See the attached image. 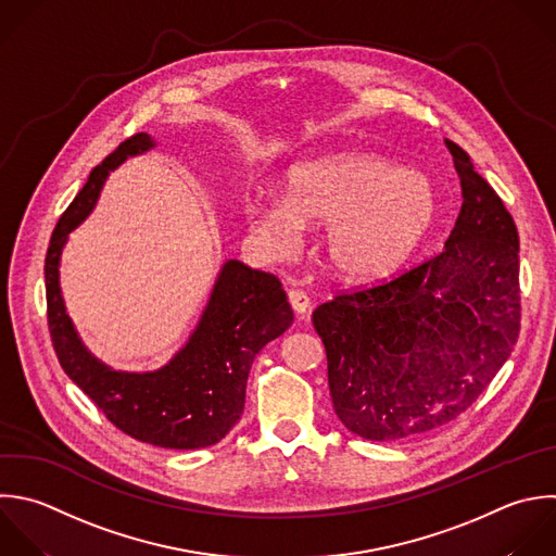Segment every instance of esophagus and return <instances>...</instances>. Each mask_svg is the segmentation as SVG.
<instances>
[{"label": "esophagus", "instance_id": "esophagus-1", "mask_svg": "<svg viewBox=\"0 0 556 556\" xmlns=\"http://www.w3.org/2000/svg\"><path fill=\"white\" fill-rule=\"evenodd\" d=\"M289 304L298 315H306L311 308V298L302 289H291L289 291Z\"/></svg>", "mask_w": 556, "mask_h": 556}]
</instances>
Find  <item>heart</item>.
Returning <instances> with one entry per match:
<instances>
[{
	"label": "heart",
	"mask_w": 556,
	"mask_h": 556,
	"mask_svg": "<svg viewBox=\"0 0 556 556\" xmlns=\"http://www.w3.org/2000/svg\"><path fill=\"white\" fill-rule=\"evenodd\" d=\"M437 191L419 174L374 154H334L289 172L287 195L254 193L245 215L258 245L289 256L306 224H325L324 254L350 282L391 274L421 243L437 217Z\"/></svg>",
	"instance_id": "obj_1"
}]
</instances>
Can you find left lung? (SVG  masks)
Here are the masks:
<instances>
[{
  "instance_id": "left-lung-1",
  "label": "left lung",
  "mask_w": 556,
  "mask_h": 556,
  "mask_svg": "<svg viewBox=\"0 0 556 556\" xmlns=\"http://www.w3.org/2000/svg\"><path fill=\"white\" fill-rule=\"evenodd\" d=\"M445 146L463 191L445 248L313 311L334 413L369 441H400L456 419L519 337L515 222L467 152Z\"/></svg>"
}]
</instances>
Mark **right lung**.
<instances>
[{"label":"right lung","mask_w":556,"mask_h":556,"mask_svg":"<svg viewBox=\"0 0 556 556\" xmlns=\"http://www.w3.org/2000/svg\"><path fill=\"white\" fill-rule=\"evenodd\" d=\"M152 146L146 132L119 143L61 215L46 254L48 328L65 374L115 428L150 445L195 450L222 441L239 421L250 367L291 326L293 311L274 274L228 261L195 332L163 369L122 374L85 350L61 298V252L67 235L91 213L109 172Z\"/></svg>","instance_id":"add662e5"}]
</instances>
